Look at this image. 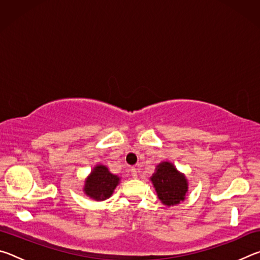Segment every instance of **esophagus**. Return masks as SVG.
Returning <instances> with one entry per match:
<instances>
[{"label": "esophagus", "instance_id": "esophagus-1", "mask_svg": "<svg viewBox=\"0 0 260 260\" xmlns=\"http://www.w3.org/2000/svg\"><path fill=\"white\" fill-rule=\"evenodd\" d=\"M131 173H132V177H133V178H138V171H136L135 167H132Z\"/></svg>", "mask_w": 260, "mask_h": 260}]
</instances>
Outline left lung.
Masks as SVG:
<instances>
[{"mask_svg": "<svg viewBox=\"0 0 260 260\" xmlns=\"http://www.w3.org/2000/svg\"><path fill=\"white\" fill-rule=\"evenodd\" d=\"M150 180L162 204L173 206L186 199L188 181L184 174L180 173L172 162L161 161L158 164Z\"/></svg>", "mask_w": 260, "mask_h": 260, "instance_id": "1", "label": "left lung"}]
</instances>
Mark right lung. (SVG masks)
<instances>
[{"label": "right lung", "mask_w": 260, "mask_h": 260, "mask_svg": "<svg viewBox=\"0 0 260 260\" xmlns=\"http://www.w3.org/2000/svg\"><path fill=\"white\" fill-rule=\"evenodd\" d=\"M119 182L120 178L110 172L107 166L96 165L86 179L83 191L95 201H104L111 197Z\"/></svg>", "instance_id": "right-lung-1"}]
</instances>
